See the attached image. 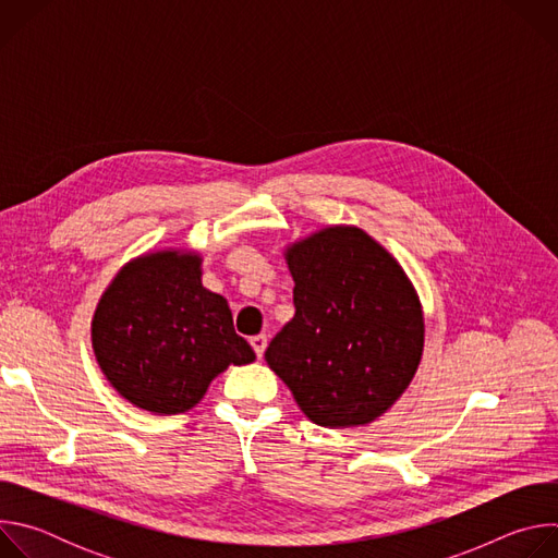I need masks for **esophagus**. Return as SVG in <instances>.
I'll return each mask as SVG.
<instances>
[{"label": "esophagus", "mask_w": 558, "mask_h": 558, "mask_svg": "<svg viewBox=\"0 0 558 558\" xmlns=\"http://www.w3.org/2000/svg\"><path fill=\"white\" fill-rule=\"evenodd\" d=\"M252 347L256 351V357L260 360L265 355V349H267V336H254L252 338Z\"/></svg>", "instance_id": "1"}]
</instances>
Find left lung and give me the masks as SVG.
<instances>
[{
  "label": "left lung",
  "instance_id": "8db88e82",
  "mask_svg": "<svg viewBox=\"0 0 558 558\" xmlns=\"http://www.w3.org/2000/svg\"><path fill=\"white\" fill-rule=\"evenodd\" d=\"M295 315L265 351L300 411L329 428L386 413L424 351L420 300L402 267L357 227H329L287 252Z\"/></svg>",
  "mask_w": 558,
  "mask_h": 558
}]
</instances>
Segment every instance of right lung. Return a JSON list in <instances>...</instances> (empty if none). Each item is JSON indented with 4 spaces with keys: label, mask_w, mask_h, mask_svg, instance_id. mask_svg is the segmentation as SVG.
Listing matches in <instances>:
<instances>
[{
    "label": "right lung",
    "mask_w": 558,
    "mask_h": 558,
    "mask_svg": "<svg viewBox=\"0 0 558 558\" xmlns=\"http://www.w3.org/2000/svg\"><path fill=\"white\" fill-rule=\"evenodd\" d=\"M93 349L128 402L161 415L190 411L229 364L256 360L227 300L203 287L201 258L177 252L119 271L97 306Z\"/></svg>",
    "instance_id": "obj_1"
}]
</instances>
